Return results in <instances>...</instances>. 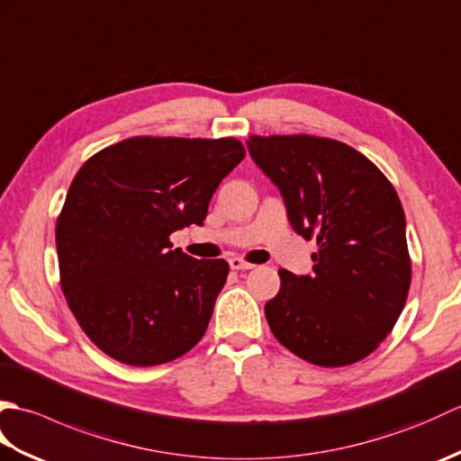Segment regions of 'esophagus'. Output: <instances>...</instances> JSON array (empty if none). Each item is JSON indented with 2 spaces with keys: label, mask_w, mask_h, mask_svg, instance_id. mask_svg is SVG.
Returning <instances> with one entry per match:
<instances>
[{
  "label": "esophagus",
  "mask_w": 461,
  "mask_h": 461,
  "mask_svg": "<svg viewBox=\"0 0 461 461\" xmlns=\"http://www.w3.org/2000/svg\"><path fill=\"white\" fill-rule=\"evenodd\" d=\"M230 267L236 269V271H246V269H253L256 266H253V263H249V261H243L241 258H231Z\"/></svg>",
  "instance_id": "esophagus-1"
}]
</instances>
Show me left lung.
I'll return each instance as SVG.
<instances>
[{
	"instance_id": "8db88e82",
	"label": "left lung",
	"mask_w": 461,
	"mask_h": 461,
	"mask_svg": "<svg viewBox=\"0 0 461 461\" xmlns=\"http://www.w3.org/2000/svg\"><path fill=\"white\" fill-rule=\"evenodd\" d=\"M248 149L279 188L293 230L319 246L311 276L279 269L281 289L266 303L271 332L311 365L362 360L394 329L412 281L394 185L332 139L249 136Z\"/></svg>"
}]
</instances>
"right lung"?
Returning a JSON list of instances; mask_svg holds the SVG:
<instances>
[{
  "mask_svg": "<svg viewBox=\"0 0 461 461\" xmlns=\"http://www.w3.org/2000/svg\"><path fill=\"white\" fill-rule=\"evenodd\" d=\"M243 158L236 139L134 136L77 172L57 218L59 273L68 309L104 355L154 366L198 345L230 266L172 249L170 233L203 225Z\"/></svg>",
  "mask_w": 461,
  "mask_h": 461,
  "instance_id": "1",
  "label": "right lung"
}]
</instances>
